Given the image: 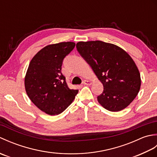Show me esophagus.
Here are the masks:
<instances>
[{
	"instance_id": "obj_1",
	"label": "esophagus",
	"mask_w": 157,
	"mask_h": 157,
	"mask_svg": "<svg viewBox=\"0 0 157 157\" xmlns=\"http://www.w3.org/2000/svg\"><path fill=\"white\" fill-rule=\"evenodd\" d=\"M83 84L89 86V85L92 84V82L90 81H89V80H84V82H83Z\"/></svg>"
}]
</instances>
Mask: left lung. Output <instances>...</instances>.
<instances>
[{"mask_svg":"<svg viewBox=\"0 0 157 157\" xmlns=\"http://www.w3.org/2000/svg\"><path fill=\"white\" fill-rule=\"evenodd\" d=\"M76 48L104 87L97 97L100 105L112 112L126 108L141 86L140 71L128 53L115 44L100 40L79 42Z\"/></svg>","mask_w":157,"mask_h":157,"instance_id":"1","label":"left lung"}]
</instances>
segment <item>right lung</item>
<instances>
[{"instance_id": "1", "label": "right lung", "mask_w": 157, "mask_h": 157, "mask_svg": "<svg viewBox=\"0 0 157 157\" xmlns=\"http://www.w3.org/2000/svg\"><path fill=\"white\" fill-rule=\"evenodd\" d=\"M75 43L49 44L34 55L25 76V88L32 102L50 115L63 112L71 104L78 90L70 89L61 73L63 59Z\"/></svg>"}]
</instances>
